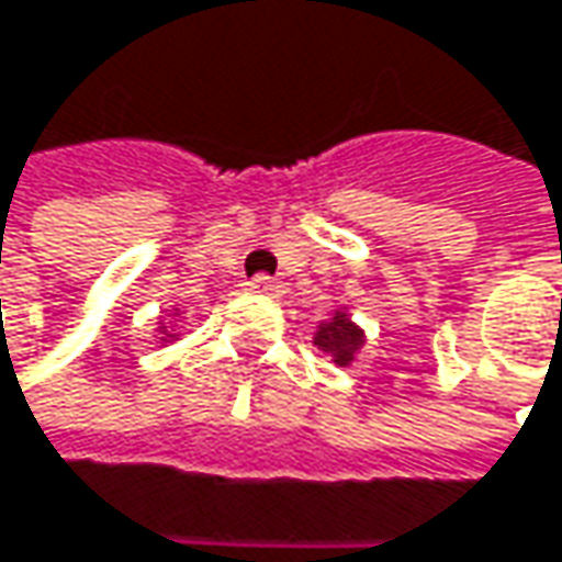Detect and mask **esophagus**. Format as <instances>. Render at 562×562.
<instances>
[{
	"label": "esophagus",
	"mask_w": 562,
	"mask_h": 562,
	"mask_svg": "<svg viewBox=\"0 0 562 562\" xmlns=\"http://www.w3.org/2000/svg\"><path fill=\"white\" fill-rule=\"evenodd\" d=\"M247 285H250L254 292H260V295H280V280H273V277H267V273H257Z\"/></svg>",
	"instance_id": "34e87169"
}]
</instances>
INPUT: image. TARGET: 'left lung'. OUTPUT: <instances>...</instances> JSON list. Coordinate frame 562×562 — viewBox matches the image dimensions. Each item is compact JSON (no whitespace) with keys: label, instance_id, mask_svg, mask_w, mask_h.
<instances>
[{"label":"left lung","instance_id":"obj_1","mask_svg":"<svg viewBox=\"0 0 562 562\" xmlns=\"http://www.w3.org/2000/svg\"><path fill=\"white\" fill-rule=\"evenodd\" d=\"M315 344H318L325 353H331L334 363L347 367V363L353 360V353L360 350L363 334H360L357 325H350V318H347V315H334L331 322H328L322 331L315 334Z\"/></svg>","mask_w":562,"mask_h":562}]
</instances>
